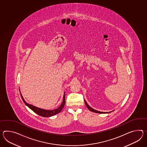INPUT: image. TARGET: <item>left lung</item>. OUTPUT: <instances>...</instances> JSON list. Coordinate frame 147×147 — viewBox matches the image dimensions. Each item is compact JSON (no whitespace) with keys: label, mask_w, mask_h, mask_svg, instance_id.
<instances>
[{"label":"left lung","mask_w":147,"mask_h":147,"mask_svg":"<svg viewBox=\"0 0 147 147\" xmlns=\"http://www.w3.org/2000/svg\"><path fill=\"white\" fill-rule=\"evenodd\" d=\"M84 102H85V105H86L87 108H88V110H89L90 111H92V112H95V113H110V112H103L96 111V110H95L94 109H93V108H92L91 107H90L88 105V103H86V102L85 100H84Z\"/></svg>","instance_id":"1"}]
</instances>
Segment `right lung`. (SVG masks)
Masks as SVG:
<instances>
[{
  "label": "right lung",
  "mask_w": 147,
  "mask_h": 147,
  "mask_svg": "<svg viewBox=\"0 0 147 147\" xmlns=\"http://www.w3.org/2000/svg\"><path fill=\"white\" fill-rule=\"evenodd\" d=\"M65 92L64 93L62 104L59 107V108L56 109L55 110H45V109H40V108L36 107L32 105L28 104L25 101V100L24 99L23 96H22L21 93H20V95H21L22 98L23 100V102L25 103V104L28 108H30L32 111H34L35 113H36V114H38L39 115H40V116L43 117H52V116H53V115L59 113L61 111H62V109L64 108V107L65 105Z\"/></svg>",
  "instance_id": "obj_1"
}]
</instances>
